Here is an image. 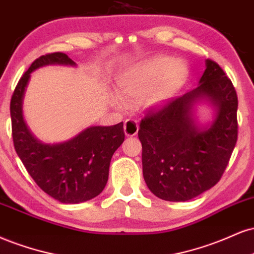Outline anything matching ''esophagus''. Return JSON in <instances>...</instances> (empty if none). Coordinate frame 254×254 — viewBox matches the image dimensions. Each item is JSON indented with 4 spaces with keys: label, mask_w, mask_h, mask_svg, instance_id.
I'll return each instance as SVG.
<instances>
[{
    "label": "esophagus",
    "mask_w": 254,
    "mask_h": 254,
    "mask_svg": "<svg viewBox=\"0 0 254 254\" xmlns=\"http://www.w3.org/2000/svg\"><path fill=\"white\" fill-rule=\"evenodd\" d=\"M124 130H125V134H126V136L136 135V134H138V130H139L138 122H136L135 120H130V119H128V120L125 121Z\"/></svg>",
    "instance_id": "obj_1"
}]
</instances>
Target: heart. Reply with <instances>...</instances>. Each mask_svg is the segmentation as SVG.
<instances>
[{
    "instance_id": "b5f03b06",
    "label": "heart",
    "mask_w": 254,
    "mask_h": 254,
    "mask_svg": "<svg viewBox=\"0 0 254 254\" xmlns=\"http://www.w3.org/2000/svg\"><path fill=\"white\" fill-rule=\"evenodd\" d=\"M187 64L165 56L148 59L122 73L118 89L124 100L141 98L147 109H160L174 98L188 79ZM116 106L120 102L114 101Z\"/></svg>"
}]
</instances>
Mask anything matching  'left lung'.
<instances>
[{"label": "left lung", "instance_id": "8db88e82", "mask_svg": "<svg viewBox=\"0 0 254 254\" xmlns=\"http://www.w3.org/2000/svg\"><path fill=\"white\" fill-rule=\"evenodd\" d=\"M207 103L213 121L201 125L195 107ZM238 96L215 62L205 61L198 86L141 120L142 175L164 201L186 202L220 181L238 139Z\"/></svg>", "mask_w": 254, "mask_h": 254}]
</instances>
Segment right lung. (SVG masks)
Wrapping results in <instances>:
<instances>
[{"mask_svg": "<svg viewBox=\"0 0 254 254\" xmlns=\"http://www.w3.org/2000/svg\"><path fill=\"white\" fill-rule=\"evenodd\" d=\"M47 65L76 66V63L65 53H51L33 62L21 77L10 101L14 147L43 191L62 203H82L103 191L110 160L125 140L124 124L86 127L73 138L56 144L33 135L23 118V97L31 73Z\"/></svg>", "mask_w": 254, "mask_h": 254, "instance_id": "add662e5", "label": "right lung"}]
</instances>
